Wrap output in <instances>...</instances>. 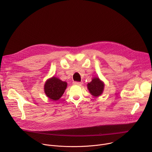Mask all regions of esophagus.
Wrapping results in <instances>:
<instances>
[{
    "label": "esophagus",
    "instance_id": "34e87169",
    "mask_svg": "<svg viewBox=\"0 0 152 152\" xmlns=\"http://www.w3.org/2000/svg\"><path fill=\"white\" fill-rule=\"evenodd\" d=\"M83 83L82 82H74L73 84L74 85H81Z\"/></svg>",
    "mask_w": 152,
    "mask_h": 152
}]
</instances>
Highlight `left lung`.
<instances>
[{"instance_id": "1", "label": "left lung", "mask_w": 152, "mask_h": 152, "mask_svg": "<svg viewBox=\"0 0 152 152\" xmlns=\"http://www.w3.org/2000/svg\"><path fill=\"white\" fill-rule=\"evenodd\" d=\"M87 88L90 94L95 97L102 95L104 89V83L99 79L98 77H94L91 82L88 83Z\"/></svg>"}]
</instances>
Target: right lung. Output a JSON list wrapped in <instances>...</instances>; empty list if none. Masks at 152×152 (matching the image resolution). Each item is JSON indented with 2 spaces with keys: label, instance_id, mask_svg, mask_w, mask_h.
Wrapping results in <instances>:
<instances>
[{
  "label": "right lung",
  "instance_id": "right-lung-1",
  "mask_svg": "<svg viewBox=\"0 0 152 152\" xmlns=\"http://www.w3.org/2000/svg\"><path fill=\"white\" fill-rule=\"evenodd\" d=\"M67 86L66 82L53 76L48 79L44 85V91L46 95L53 101L58 100L63 95Z\"/></svg>",
  "mask_w": 152,
  "mask_h": 152
}]
</instances>
